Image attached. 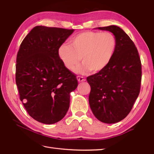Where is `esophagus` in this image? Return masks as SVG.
I'll use <instances>...</instances> for the list:
<instances>
[{
	"instance_id": "obj_1",
	"label": "esophagus",
	"mask_w": 154,
	"mask_h": 154,
	"mask_svg": "<svg viewBox=\"0 0 154 154\" xmlns=\"http://www.w3.org/2000/svg\"><path fill=\"white\" fill-rule=\"evenodd\" d=\"M77 79L79 81V82H82V81H85L86 80L83 77H81V76H77Z\"/></svg>"
}]
</instances>
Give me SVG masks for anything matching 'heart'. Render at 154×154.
Segmentation results:
<instances>
[{
    "mask_svg": "<svg viewBox=\"0 0 154 154\" xmlns=\"http://www.w3.org/2000/svg\"><path fill=\"white\" fill-rule=\"evenodd\" d=\"M116 39L109 32H84L70 40L69 45H61L58 55L65 67L72 71L79 65L81 58L83 63L77 73H94L103 71L112 61L116 48Z\"/></svg>",
    "mask_w": 154,
    "mask_h": 154,
    "instance_id": "obj_1",
    "label": "heart"
}]
</instances>
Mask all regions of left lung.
Wrapping results in <instances>:
<instances>
[{
    "instance_id": "obj_1",
    "label": "left lung",
    "mask_w": 154,
    "mask_h": 154,
    "mask_svg": "<svg viewBox=\"0 0 154 154\" xmlns=\"http://www.w3.org/2000/svg\"><path fill=\"white\" fill-rule=\"evenodd\" d=\"M97 28L112 32L117 45L109 65L87 78L91 86L89 105L100 122L113 124L127 116L139 95L141 60L134 43L122 29L116 26Z\"/></svg>"
}]
</instances>
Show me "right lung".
<instances>
[{
	"mask_svg": "<svg viewBox=\"0 0 154 154\" xmlns=\"http://www.w3.org/2000/svg\"><path fill=\"white\" fill-rule=\"evenodd\" d=\"M74 30L37 26L23 40L16 57V83L20 99L31 117L51 124L69 107L78 82L65 67L58 50Z\"/></svg>",
	"mask_w": 154,
	"mask_h": 154,
	"instance_id": "add662e5",
	"label": "right lung"
}]
</instances>
